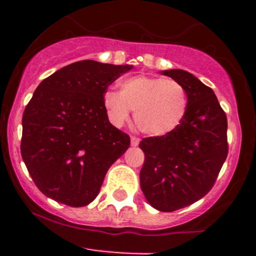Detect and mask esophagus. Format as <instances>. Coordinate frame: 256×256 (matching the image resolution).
<instances>
[{
	"label": "esophagus",
	"instance_id": "34e87169",
	"mask_svg": "<svg viewBox=\"0 0 256 256\" xmlns=\"http://www.w3.org/2000/svg\"><path fill=\"white\" fill-rule=\"evenodd\" d=\"M140 144V138H137V137H130V144L132 146H138Z\"/></svg>",
	"mask_w": 256,
	"mask_h": 256
}]
</instances>
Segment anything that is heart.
I'll return each instance as SVG.
<instances>
[{
	"instance_id": "heart-1",
	"label": "heart",
	"mask_w": 256,
	"mask_h": 256,
	"mask_svg": "<svg viewBox=\"0 0 256 256\" xmlns=\"http://www.w3.org/2000/svg\"><path fill=\"white\" fill-rule=\"evenodd\" d=\"M102 101L114 126H123L134 110L136 126L151 137H162L177 130L188 108V96L180 82L151 76L124 79L120 92L108 90Z\"/></svg>"
}]
</instances>
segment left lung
I'll return each instance as SVG.
<instances>
[{"label": "left lung", "instance_id": "left-lung-1", "mask_svg": "<svg viewBox=\"0 0 256 256\" xmlns=\"http://www.w3.org/2000/svg\"><path fill=\"white\" fill-rule=\"evenodd\" d=\"M184 87L188 108L177 130L142 138L141 190L150 205L174 212L194 204L212 188L228 155L227 116L212 88L180 69L162 72Z\"/></svg>", "mask_w": 256, "mask_h": 256}]
</instances>
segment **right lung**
I'll return each mask as SVG.
<instances>
[{"mask_svg": "<svg viewBox=\"0 0 256 256\" xmlns=\"http://www.w3.org/2000/svg\"><path fill=\"white\" fill-rule=\"evenodd\" d=\"M132 65L76 61L44 79L22 114L20 151L36 186L52 200L86 206L130 148L108 122L102 97Z\"/></svg>", "mask_w": 256, "mask_h": 256, "instance_id": "1", "label": "right lung"}]
</instances>
